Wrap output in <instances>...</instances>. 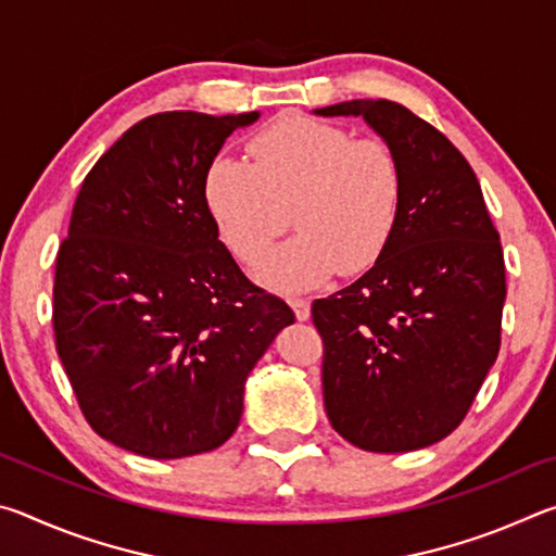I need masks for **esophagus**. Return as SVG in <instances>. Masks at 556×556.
Instances as JSON below:
<instances>
[{"mask_svg": "<svg viewBox=\"0 0 556 556\" xmlns=\"http://www.w3.org/2000/svg\"><path fill=\"white\" fill-rule=\"evenodd\" d=\"M289 304H291V308H294V314H296L299 321H306V318L312 316V301H308V299L291 296Z\"/></svg>", "mask_w": 556, "mask_h": 556, "instance_id": "obj_1", "label": "esophagus"}]
</instances>
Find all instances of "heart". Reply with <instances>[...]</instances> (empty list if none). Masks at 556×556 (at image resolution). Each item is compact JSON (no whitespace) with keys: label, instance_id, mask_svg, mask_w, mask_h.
Wrapping results in <instances>:
<instances>
[{"label":"heart","instance_id":"heart-1","mask_svg":"<svg viewBox=\"0 0 556 556\" xmlns=\"http://www.w3.org/2000/svg\"><path fill=\"white\" fill-rule=\"evenodd\" d=\"M250 162L205 166L203 203L235 257L257 262L291 220L299 232L262 260L257 277L281 291L357 275L382 257L397 228L404 172L380 137L304 115L271 122L248 142Z\"/></svg>","mask_w":556,"mask_h":556}]
</instances>
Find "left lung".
<instances>
[{
	"mask_svg": "<svg viewBox=\"0 0 556 556\" xmlns=\"http://www.w3.org/2000/svg\"><path fill=\"white\" fill-rule=\"evenodd\" d=\"M316 112L361 115L404 172L388 250L351 287L312 306L328 421L365 451L425 448L464 421L501 351V235L466 156L427 119L392 100Z\"/></svg>",
	"mask_w": 556,
	"mask_h": 556,
	"instance_id": "left-lung-1",
	"label": "left lung"
}]
</instances>
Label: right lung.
<instances>
[{"mask_svg":"<svg viewBox=\"0 0 556 556\" xmlns=\"http://www.w3.org/2000/svg\"><path fill=\"white\" fill-rule=\"evenodd\" d=\"M257 112L139 119L83 178L55 255L53 338L83 417L149 458L225 444L244 380L294 312L242 275L203 174Z\"/></svg>","mask_w":556,"mask_h":556,"instance_id":"right-lung-1","label":"right lung"}]
</instances>
